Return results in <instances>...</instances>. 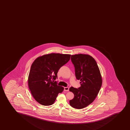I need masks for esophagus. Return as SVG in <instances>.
Here are the masks:
<instances>
[{
	"instance_id": "34e87169",
	"label": "esophagus",
	"mask_w": 130,
	"mask_h": 130,
	"mask_svg": "<svg viewBox=\"0 0 130 130\" xmlns=\"http://www.w3.org/2000/svg\"><path fill=\"white\" fill-rule=\"evenodd\" d=\"M69 90V88L68 87H64V91H68Z\"/></svg>"
}]
</instances>
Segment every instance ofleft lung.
Masks as SVG:
<instances>
[{
	"mask_svg": "<svg viewBox=\"0 0 130 130\" xmlns=\"http://www.w3.org/2000/svg\"><path fill=\"white\" fill-rule=\"evenodd\" d=\"M71 60L75 67L76 79L80 81L81 86L78 88L70 87L69 90L74 93V98L70 101V104L73 108L82 109L96 98L102 86V77L97 62L90 55H72Z\"/></svg>",
	"mask_w": 130,
	"mask_h": 130,
	"instance_id": "left-lung-1",
	"label": "left lung"
}]
</instances>
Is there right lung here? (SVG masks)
Segmentation results:
<instances>
[{
  "label": "right lung",
  "instance_id": "right-lung-1",
  "mask_svg": "<svg viewBox=\"0 0 130 130\" xmlns=\"http://www.w3.org/2000/svg\"><path fill=\"white\" fill-rule=\"evenodd\" d=\"M70 55L51 53L38 57L32 64L28 77V86L33 97L45 106L54 103L64 88L54 80L60 68L70 59Z\"/></svg>",
  "mask_w": 130,
  "mask_h": 130
}]
</instances>
